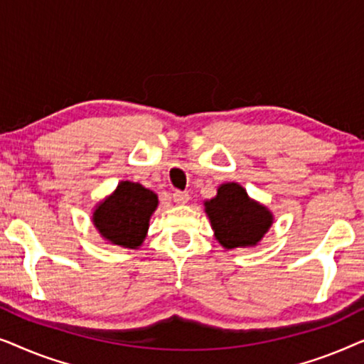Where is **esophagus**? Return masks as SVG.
<instances>
[{
	"mask_svg": "<svg viewBox=\"0 0 364 364\" xmlns=\"http://www.w3.org/2000/svg\"><path fill=\"white\" fill-rule=\"evenodd\" d=\"M172 198H173V202L177 203V205H183V203H187L188 202V193L187 192H181V191H176L172 193Z\"/></svg>",
	"mask_w": 364,
	"mask_h": 364,
	"instance_id": "34e87169",
	"label": "esophagus"
}]
</instances>
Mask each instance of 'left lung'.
<instances>
[{"label": "left lung", "mask_w": 364, "mask_h": 364, "mask_svg": "<svg viewBox=\"0 0 364 364\" xmlns=\"http://www.w3.org/2000/svg\"><path fill=\"white\" fill-rule=\"evenodd\" d=\"M213 237L223 248L257 247L273 225L270 208L248 196L237 182L222 183L217 196L203 202Z\"/></svg>", "instance_id": "obj_1"}]
</instances>
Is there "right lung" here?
Listing matches in <instances>:
<instances>
[{"label":"right lung","mask_w":364,"mask_h":364,"mask_svg":"<svg viewBox=\"0 0 364 364\" xmlns=\"http://www.w3.org/2000/svg\"><path fill=\"white\" fill-rule=\"evenodd\" d=\"M159 205L156 192L139 182L121 181L111 196L96 203L92 225L102 240L122 248H139L146 240L149 222Z\"/></svg>","instance_id":"obj_1"}]
</instances>
